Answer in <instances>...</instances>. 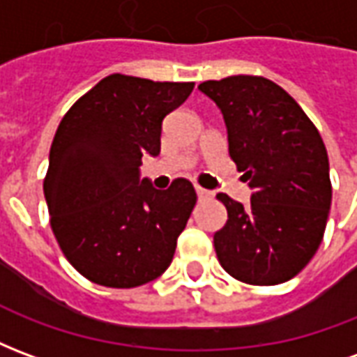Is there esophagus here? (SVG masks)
<instances>
[{"mask_svg": "<svg viewBox=\"0 0 357 357\" xmlns=\"http://www.w3.org/2000/svg\"><path fill=\"white\" fill-rule=\"evenodd\" d=\"M195 191H197V197H199V199H210V197H212V193H210L208 189H202L201 185L195 187Z\"/></svg>", "mask_w": 357, "mask_h": 357, "instance_id": "obj_1", "label": "esophagus"}]
</instances>
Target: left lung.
<instances>
[{"mask_svg": "<svg viewBox=\"0 0 357 357\" xmlns=\"http://www.w3.org/2000/svg\"><path fill=\"white\" fill-rule=\"evenodd\" d=\"M199 89L222 110L229 156L252 189L247 206L216 195L227 208L214 233L218 260L243 283H284L323 241L333 199L325 143L298 102L268 78L239 74Z\"/></svg>", "mask_w": 357, "mask_h": 357, "instance_id": "left-lung-1", "label": "left lung"}]
</instances>
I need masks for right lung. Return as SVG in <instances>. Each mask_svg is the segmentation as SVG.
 <instances>
[{"instance_id":"obj_1","label":"right lung","mask_w":357,"mask_h":357,"mask_svg":"<svg viewBox=\"0 0 357 357\" xmlns=\"http://www.w3.org/2000/svg\"><path fill=\"white\" fill-rule=\"evenodd\" d=\"M193 88L110 74L61 120L43 193L59 247L89 281L133 289L170 266L197 193L185 178L158 191L139 166L160 153L162 120Z\"/></svg>"}]
</instances>
